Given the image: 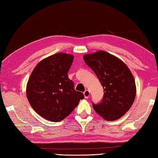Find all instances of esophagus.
<instances>
[{
    "label": "esophagus",
    "instance_id": "esophagus-1",
    "mask_svg": "<svg viewBox=\"0 0 158 158\" xmlns=\"http://www.w3.org/2000/svg\"><path fill=\"white\" fill-rule=\"evenodd\" d=\"M83 94H84V96H85V98H87L89 97V95H90V92H89V91H88V90H85V92H83Z\"/></svg>",
    "mask_w": 158,
    "mask_h": 158
}]
</instances>
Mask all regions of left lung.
Segmentation results:
<instances>
[{
	"label": "left lung",
	"mask_w": 158,
	"mask_h": 158,
	"mask_svg": "<svg viewBox=\"0 0 158 158\" xmlns=\"http://www.w3.org/2000/svg\"><path fill=\"white\" fill-rule=\"evenodd\" d=\"M83 59L103 87V99L97 104L92 103L94 109L105 119L117 120L128 111L135 101L133 76L125 63L106 51L85 55Z\"/></svg>",
	"instance_id": "1"
}]
</instances>
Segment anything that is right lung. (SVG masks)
Instances as JSON below:
<instances>
[{"instance_id": "add662e5", "label": "right lung", "mask_w": 158, "mask_h": 158, "mask_svg": "<svg viewBox=\"0 0 158 158\" xmlns=\"http://www.w3.org/2000/svg\"><path fill=\"white\" fill-rule=\"evenodd\" d=\"M73 60L72 55H52L41 61L30 75L26 88L27 100L33 110L47 120H63L84 98L68 77Z\"/></svg>"}]
</instances>
